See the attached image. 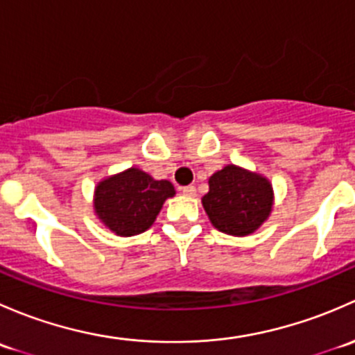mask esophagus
I'll list each match as a JSON object with an SVG mask.
<instances>
[{
    "mask_svg": "<svg viewBox=\"0 0 355 355\" xmlns=\"http://www.w3.org/2000/svg\"><path fill=\"white\" fill-rule=\"evenodd\" d=\"M182 192H184V196L192 198V196H196V187L194 185H185V187H182Z\"/></svg>",
    "mask_w": 355,
    "mask_h": 355,
    "instance_id": "obj_1",
    "label": "esophagus"
}]
</instances>
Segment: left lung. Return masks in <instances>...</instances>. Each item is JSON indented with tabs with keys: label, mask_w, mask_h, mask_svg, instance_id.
Listing matches in <instances>:
<instances>
[{
	"label": "left lung",
	"mask_w": 355,
	"mask_h": 355,
	"mask_svg": "<svg viewBox=\"0 0 355 355\" xmlns=\"http://www.w3.org/2000/svg\"><path fill=\"white\" fill-rule=\"evenodd\" d=\"M202 206L220 232L244 237L261 227L273 206V189L261 175L228 164L209 178Z\"/></svg>",
	"instance_id": "obj_1"
}]
</instances>
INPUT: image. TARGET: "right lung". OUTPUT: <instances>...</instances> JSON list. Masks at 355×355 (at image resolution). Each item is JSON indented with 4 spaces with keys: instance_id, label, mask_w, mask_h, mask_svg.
<instances>
[{
    "instance_id": "1",
    "label": "right lung",
    "mask_w": 355,
    "mask_h": 355,
    "mask_svg": "<svg viewBox=\"0 0 355 355\" xmlns=\"http://www.w3.org/2000/svg\"><path fill=\"white\" fill-rule=\"evenodd\" d=\"M175 189L168 180H155L137 168L106 178L96 189L94 207L103 223L121 237L142 234Z\"/></svg>"
}]
</instances>
